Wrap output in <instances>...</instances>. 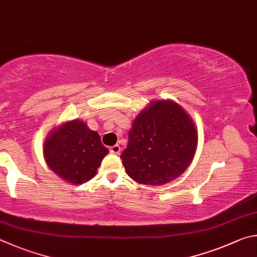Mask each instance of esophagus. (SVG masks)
<instances>
[{
    "label": "esophagus",
    "instance_id": "esophagus-1",
    "mask_svg": "<svg viewBox=\"0 0 257 257\" xmlns=\"http://www.w3.org/2000/svg\"><path fill=\"white\" fill-rule=\"evenodd\" d=\"M109 151L111 152V154H114V155H119V152H120V147H119L118 145L112 146V147H110V148H109Z\"/></svg>",
    "mask_w": 257,
    "mask_h": 257
}]
</instances>
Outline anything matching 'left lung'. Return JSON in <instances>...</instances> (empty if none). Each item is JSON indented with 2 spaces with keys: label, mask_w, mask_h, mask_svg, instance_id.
Returning <instances> with one entry per match:
<instances>
[{
  "label": "left lung",
  "mask_w": 257,
  "mask_h": 257,
  "mask_svg": "<svg viewBox=\"0 0 257 257\" xmlns=\"http://www.w3.org/2000/svg\"><path fill=\"white\" fill-rule=\"evenodd\" d=\"M196 148L197 131L191 116L176 101L159 99L133 120L120 158L134 181L158 186L185 172Z\"/></svg>",
  "instance_id": "left-lung-1"
}]
</instances>
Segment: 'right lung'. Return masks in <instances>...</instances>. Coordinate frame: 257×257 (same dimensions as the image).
<instances>
[{
	"instance_id": "1",
	"label": "right lung",
	"mask_w": 257,
	"mask_h": 257,
	"mask_svg": "<svg viewBox=\"0 0 257 257\" xmlns=\"http://www.w3.org/2000/svg\"><path fill=\"white\" fill-rule=\"evenodd\" d=\"M108 152L99 134L80 119L57 126L45 139L43 146L48 167L72 185L90 181Z\"/></svg>"
}]
</instances>
